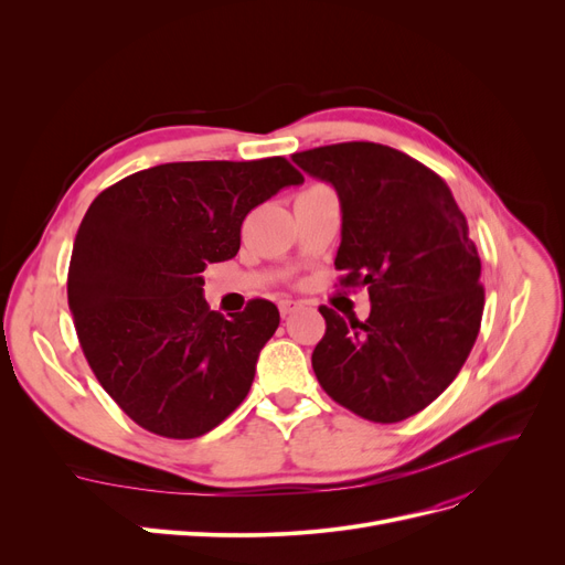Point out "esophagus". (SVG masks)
<instances>
[{
	"mask_svg": "<svg viewBox=\"0 0 565 565\" xmlns=\"http://www.w3.org/2000/svg\"><path fill=\"white\" fill-rule=\"evenodd\" d=\"M302 305L300 302H295V300H281L279 302V313L286 318V316H290V313H295L298 311Z\"/></svg>",
	"mask_w": 565,
	"mask_h": 565,
	"instance_id": "34e87169",
	"label": "esophagus"
}]
</instances>
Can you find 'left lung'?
<instances>
[{"label": "left lung", "mask_w": 565, "mask_h": 565, "mask_svg": "<svg viewBox=\"0 0 565 565\" xmlns=\"http://www.w3.org/2000/svg\"><path fill=\"white\" fill-rule=\"evenodd\" d=\"M341 203L337 270L369 286L371 316L328 322L311 354L320 387L375 424L430 405L460 373L479 337L481 258L449 185L414 158L373 141L292 153Z\"/></svg>", "instance_id": "8db88e82"}]
</instances>
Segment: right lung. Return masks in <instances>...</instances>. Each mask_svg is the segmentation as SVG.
<instances>
[{"instance_id":"right-lung-1","label":"right lung","mask_w":565,"mask_h":565,"mask_svg":"<svg viewBox=\"0 0 565 565\" xmlns=\"http://www.w3.org/2000/svg\"><path fill=\"white\" fill-rule=\"evenodd\" d=\"M305 175L286 158L169 162L100 192L77 228L68 307L84 358L128 417L171 439L220 426L245 401L279 309L203 300L207 263L241 249L252 207Z\"/></svg>"}]
</instances>
